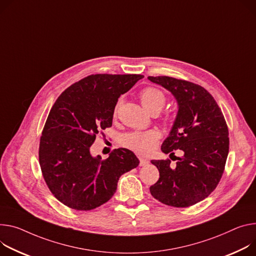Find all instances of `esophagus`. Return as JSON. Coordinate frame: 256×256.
Returning a JSON list of instances; mask_svg holds the SVG:
<instances>
[{
	"instance_id": "1",
	"label": "esophagus",
	"mask_w": 256,
	"mask_h": 256,
	"mask_svg": "<svg viewBox=\"0 0 256 256\" xmlns=\"http://www.w3.org/2000/svg\"><path fill=\"white\" fill-rule=\"evenodd\" d=\"M138 160H140V166H145L149 164V160L147 158H144V157H138Z\"/></svg>"
}]
</instances>
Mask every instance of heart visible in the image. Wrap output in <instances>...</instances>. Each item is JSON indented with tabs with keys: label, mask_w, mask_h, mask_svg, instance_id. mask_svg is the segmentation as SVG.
<instances>
[{
	"label": "heart",
	"mask_w": 256,
	"mask_h": 256,
	"mask_svg": "<svg viewBox=\"0 0 256 256\" xmlns=\"http://www.w3.org/2000/svg\"><path fill=\"white\" fill-rule=\"evenodd\" d=\"M143 106L152 114L158 113L162 107L164 106L166 97L164 92L153 88L146 86L141 90L138 94ZM120 101L116 103L113 114L116 116L118 112ZM166 120H170V116H166ZM160 138V132L157 130H150L145 132H132L122 138V145L128 149H130L138 154H148L156 146L157 141Z\"/></svg>",
	"instance_id": "heart-1"
}]
</instances>
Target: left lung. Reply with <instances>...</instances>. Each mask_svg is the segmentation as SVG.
<instances>
[{
	"instance_id": "1",
	"label": "left lung",
	"mask_w": 256,
	"mask_h": 256,
	"mask_svg": "<svg viewBox=\"0 0 256 256\" xmlns=\"http://www.w3.org/2000/svg\"><path fill=\"white\" fill-rule=\"evenodd\" d=\"M148 80L172 92L178 104L176 122L161 150L170 155L178 149L182 153V157L174 156L178 160L174 168L168 158L151 160L160 178L150 193L170 206H192L214 191L224 174L230 145L226 120L203 86L170 76Z\"/></svg>"
}]
</instances>
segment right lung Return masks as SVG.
I'll return each instance as SVG.
<instances>
[{
    "instance_id": "right-lung-1",
    "label": "right lung",
    "mask_w": 256,
    "mask_h": 256,
    "mask_svg": "<svg viewBox=\"0 0 256 256\" xmlns=\"http://www.w3.org/2000/svg\"><path fill=\"white\" fill-rule=\"evenodd\" d=\"M141 74H92L58 97L44 126L38 161L51 193L67 207L92 210L114 195L120 178L140 161L128 149L92 157L99 132L112 126L113 110Z\"/></svg>"
}]
</instances>
